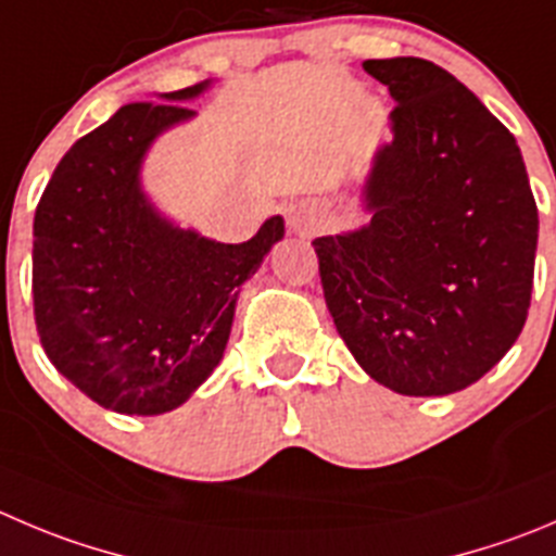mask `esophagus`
Here are the masks:
<instances>
[{"instance_id":"1","label":"esophagus","mask_w":556,"mask_h":556,"mask_svg":"<svg viewBox=\"0 0 556 556\" xmlns=\"http://www.w3.org/2000/svg\"><path fill=\"white\" fill-rule=\"evenodd\" d=\"M287 218H289V229L298 231V235L303 237H311L316 229H319V215H316L311 207H305V204H294V207H289Z\"/></svg>"}]
</instances>
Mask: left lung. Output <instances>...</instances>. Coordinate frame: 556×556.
<instances>
[{
    "label": "left lung",
    "instance_id": "8db88e82",
    "mask_svg": "<svg viewBox=\"0 0 556 556\" xmlns=\"http://www.w3.org/2000/svg\"><path fill=\"white\" fill-rule=\"evenodd\" d=\"M390 89V139L357 229L316 237L325 303L354 361L401 395L478 382L527 321L538 207L510 130L440 65L363 62Z\"/></svg>",
    "mask_w": 556,
    "mask_h": 556
}]
</instances>
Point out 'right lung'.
<instances>
[{
    "instance_id": "right-lung-1",
    "label": "right lung",
    "mask_w": 556,
    "mask_h": 556,
    "mask_svg": "<svg viewBox=\"0 0 556 556\" xmlns=\"http://www.w3.org/2000/svg\"><path fill=\"white\" fill-rule=\"evenodd\" d=\"M213 84L123 105L67 150L37 204V336L67 382L119 415H163L207 382L242 283L283 240L281 215L240 245L210 240L144 190L152 144L190 123L185 103Z\"/></svg>"
}]
</instances>
